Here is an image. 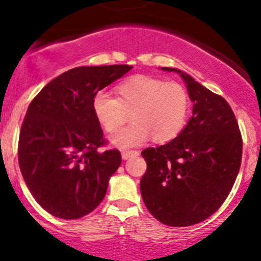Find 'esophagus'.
<instances>
[{
    "label": "esophagus",
    "mask_w": 261,
    "mask_h": 261,
    "mask_svg": "<svg viewBox=\"0 0 261 261\" xmlns=\"http://www.w3.org/2000/svg\"><path fill=\"white\" fill-rule=\"evenodd\" d=\"M122 160H128L130 157H133V155H138L139 152L138 150H122Z\"/></svg>",
    "instance_id": "1"
}]
</instances>
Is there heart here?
<instances>
[{
    "mask_svg": "<svg viewBox=\"0 0 261 261\" xmlns=\"http://www.w3.org/2000/svg\"><path fill=\"white\" fill-rule=\"evenodd\" d=\"M114 94L116 97L103 91L95 94L92 113L108 134L117 133L130 114L133 125L112 138L117 147H138L150 136L155 143H167L186 125L191 103L188 91L179 82L135 74L119 82Z\"/></svg>",
    "mask_w": 261,
    "mask_h": 261,
    "instance_id": "obj_1",
    "label": "heart"
}]
</instances>
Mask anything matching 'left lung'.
<instances>
[{"mask_svg":"<svg viewBox=\"0 0 261 261\" xmlns=\"http://www.w3.org/2000/svg\"><path fill=\"white\" fill-rule=\"evenodd\" d=\"M193 103L192 117L171 142L142 152L147 171L140 192L148 211L170 226L210 218L229 194L241 167L242 138L224 97L175 68Z\"/></svg>","mask_w":261,"mask_h":261,"instance_id":"left-lung-1","label":"left lung"}]
</instances>
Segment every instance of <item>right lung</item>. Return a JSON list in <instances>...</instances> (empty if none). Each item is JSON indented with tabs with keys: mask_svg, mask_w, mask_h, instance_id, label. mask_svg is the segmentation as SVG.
Segmentation results:
<instances>
[{
	"mask_svg": "<svg viewBox=\"0 0 261 261\" xmlns=\"http://www.w3.org/2000/svg\"><path fill=\"white\" fill-rule=\"evenodd\" d=\"M131 69L73 68L29 104L19 136V166L31 193L51 215L80 219L103 201L121 153L99 150L106 140L92 113V97Z\"/></svg>",
	"mask_w": 261,
	"mask_h": 261,
	"instance_id": "obj_1",
	"label": "right lung"
}]
</instances>
